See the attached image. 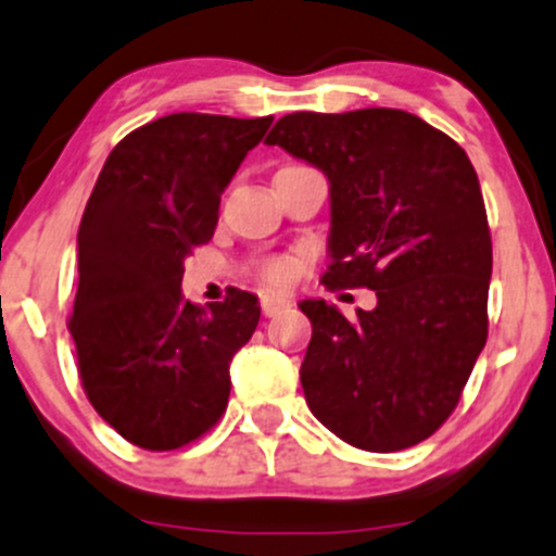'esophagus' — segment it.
Returning a JSON list of instances; mask_svg holds the SVG:
<instances>
[{
  "instance_id": "esophagus-1",
  "label": "esophagus",
  "mask_w": 556,
  "mask_h": 556,
  "mask_svg": "<svg viewBox=\"0 0 556 556\" xmlns=\"http://www.w3.org/2000/svg\"><path fill=\"white\" fill-rule=\"evenodd\" d=\"M291 302L286 300V296L280 294H265L262 296V313L267 315V318H273V315L283 313V309H289Z\"/></svg>"
}]
</instances>
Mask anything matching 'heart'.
I'll return each instance as SVG.
<instances>
[{
	"label": "heart",
	"mask_w": 556,
	"mask_h": 556,
	"mask_svg": "<svg viewBox=\"0 0 556 556\" xmlns=\"http://www.w3.org/2000/svg\"><path fill=\"white\" fill-rule=\"evenodd\" d=\"M262 276L270 280V283H289L291 276H294V265L289 260H273L267 262Z\"/></svg>",
	"instance_id": "1"
}]
</instances>
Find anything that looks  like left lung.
Masks as SVG:
<instances>
[{
    "mask_svg": "<svg viewBox=\"0 0 556 556\" xmlns=\"http://www.w3.org/2000/svg\"><path fill=\"white\" fill-rule=\"evenodd\" d=\"M265 142L326 175L324 283L376 291L355 320L300 302L313 324L300 371L309 410L363 451L421 443L453 414L488 339L493 247L475 166L397 109L289 113Z\"/></svg>",
    "mask_w": 556,
    "mask_h": 556,
    "instance_id": "left-lung-1",
    "label": "left lung"
}]
</instances>
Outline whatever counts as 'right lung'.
<instances>
[{"instance_id": "obj_1", "label": "right lung", "mask_w": 556, "mask_h": 556, "mask_svg": "<svg viewBox=\"0 0 556 556\" xmlns=\"http://www.w3.org/2000/svg\"><path fill=\"white\" fill-rule=\"evenodd\" d=\"M273 116L172 113L105 159L79 236L68 331L89 403L129 443L175 451L228 408L230 361L260 324L254 294L182 296L185 260L214 236L219 195Z\"/></svg>"}]
</instances>
